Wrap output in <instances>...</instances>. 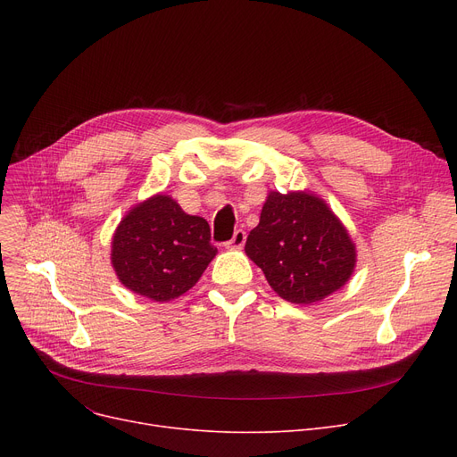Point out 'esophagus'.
<instances>
[{"mask_svg":"<svg viewBox=\"0 0 457 457\" xmlns=\"http://www.w3.org/2000/svg\"><path fill=\"white\" fill-rule=\"evenodd\" d=\"M245 243H246V233L243 229H237L229 241L226 243V248L228 250H238V248L245 246Z\"/></svg>","mask_w":457,"mask_h":457,"instance_id":"obj_1","label":"esophagus"}]
</instances>
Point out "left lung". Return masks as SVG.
<instances>
[{"mask_svg":"<svg viewBox=\"0 0 457 457\" xmlns=\"http://www.w3.org/2000/svg\"><path fill=\"white\" fill-rule=\"evenodd\" d=\"M245 252L278 296L300 305L322 302L343 289L357 262L348 229L309 190H270Z\"/></svg>","mask_w":457,"mask_h":457,"instance_id":"8db88e82","label":"left lung"}]
</instances>
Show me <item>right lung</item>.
<instances>
[{"label": "right lung", "mask_w": 457, "mask_h": 457, "mask_svg": "<svg viewBox=\"0 0 457 457\" xmlns=\"http://www.w3.org/2000/svg\"><path fill=\"white\" fill-rule=\"evenodd\" d=\"M205 219L168 195L133 205L114 229L111 265L131 293L170 302L192 289L216 255Z\"/></svg>", "instance_id": "right-lung-1"}]
</instances>
